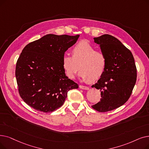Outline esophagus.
<instances>
[{
	"label": "esophagus",
	"instance_id": "esophagus-1",
	"mask_svg": "<svg viewBox=\"0 0 149 149\" xmlns=\"http://www.w3.org/2000/svg\"><path fill=\"white\" fill-rule=\"evenodd\" d=\"M80 88L81 89H85V90H88L89 88L88 87V86H83V85H80L79 86Z\"/></svg>",
	"mask_w": 149,
	"mask_h": 149
}]
</instances>
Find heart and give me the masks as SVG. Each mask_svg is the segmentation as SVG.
Returning <instances> with one entry per match:
<instances>
[{
	"instance_id": "1",
	"label": "heart",
	"mask_w": 149,
	"mask_h": 149,
	"mask_svg": "<svg viewBox=\"0 0 149 149\" xmlns=\"http://www.w3.org/2000/svg\"><path fill=\"white\" fill-rule=\"evenodd\" d=\"M107 58L101 52L86 40L77 43L72 49V56L64 55L62 66L69 79H74L80 70L79 76L83 80L94 82L100 79L107 67Z\"/></svg>"
}]
</instances>
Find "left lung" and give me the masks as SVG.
Returning a JSON list of instances; mask_svg holds the SVG:
<instances>
[{
	"instance_id": "left-lung-1",
	"label": "left lung",
	"mask_w": 149,
	"mask_h": 149,
	"mask_svg": "<svg viewBox=\"0 0 149 149\" xmlns=\"http://www.w3.org/2000/svg\"><path fill=\"white\" fill-rule=\"evenodd\" d=\"M94 40L100 45L107 63L104 74L92 86L100 90L102 97L92 108L107 112L120 107L130 98L136 81V67L130 50L116 38L105 34Z\"/></svg>"
}]
</instances>
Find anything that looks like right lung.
Returning <instances> with one entry per match:
<instances>
[{"label":"right lung","instance_id":"right-lung-1","mask_svg":"<svg viewBox=\"0 0 149 149\" xmlns=\"http://www.w3.org/2000/svg\"><path fill=\"white\" fill-rule=\"evenodd\" d=\"M79 36L48 34L24 48L15 75L19 94L28 105L37 111L52 112L63 105L69 91L79 88L66 75L62 58Z\"/></svg>","mask_w":149,"mask_h":149}]
</instances>
